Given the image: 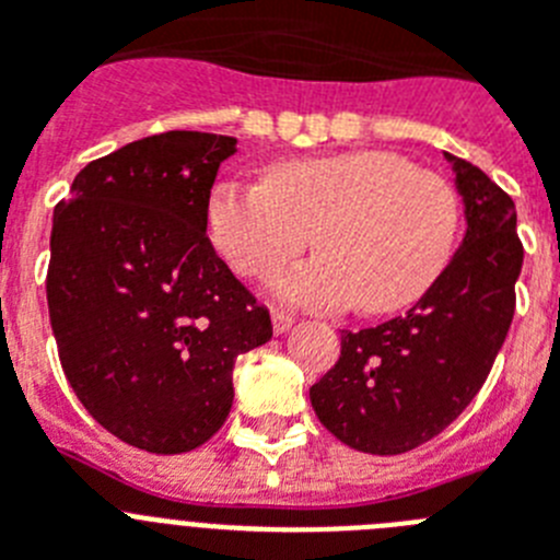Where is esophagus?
<instances>
[{"label":"esophagus","mask_w":560,"mask_h":560,"mask_svg":"<svg viewBox=\"0 0 560 560\" xmlns=\"http://www.w3.org/2000/svg\"><path fill=\"white\" fill-rule=\"evenodd\" d=\"M294 325V316L291 314H283V311H271V328H275V334H285V330Z\"/></svg>","instance_id":"obj_1"}]
</instances>
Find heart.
I'll return each instance as SVG.
<instances>
[{
  "label": "heart",
  "instance_id": "heart-1",
  "mask_svg": "<svg viewBox=\"0 0 560 560\" xmlns=\"http://www.w3.org/2000/svg\"><path fill=\"white\" fill-rule=\"evenodd\" d=\"M207 232L244 277L289 264L314 232L323 255L271 277V296L316 311L359 300L364 314H395L418 303L452 260L459 196L398 153H328L277 162L260 185H212Z\"/></svg>",
  "mask_w": 560,
  "mask_h": 560
}]
</instances>
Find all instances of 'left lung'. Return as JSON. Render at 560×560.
I'll use <instances>...</instances> for the list:
<instances>
[{"label": "left lung", "instance_id": "left-lung-1", "mask_svg": "<svg viewBox=\"0 0 560 560\" xmlns=\"http://www.w3.org/2000/svg\"><path fill=\"white\" fill-rule=\"evenodd\" d=\"M446 160L465 207L463 246L407 314L345 330L339 361L311 387L316 418L355 452H412L454 423L513 323L524 260L516 205L477 165Z\"/></svg>", "mask_w": 560, "mask_h": 560}]
</instances>
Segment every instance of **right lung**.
Segmentation results:
<instances>
[{
	"label": "right lung",
	"instance_id": "add662e5",
	"mask_svg": "<svg viewBox=\"0 0 560 560\" xmlns=\"http://www.w3.org/2000/svg\"><path fill=\"white\" fill-rule=\"evenodd\" d=\"M235 137L165 131L89 162L56 207L47 305L86 412L151 454L199 448L232 409V368L271 339L264 305L207 237Z\"/></svg>",
	"mask_w": 560,
	"mask_h": 560
}]
</instances>
